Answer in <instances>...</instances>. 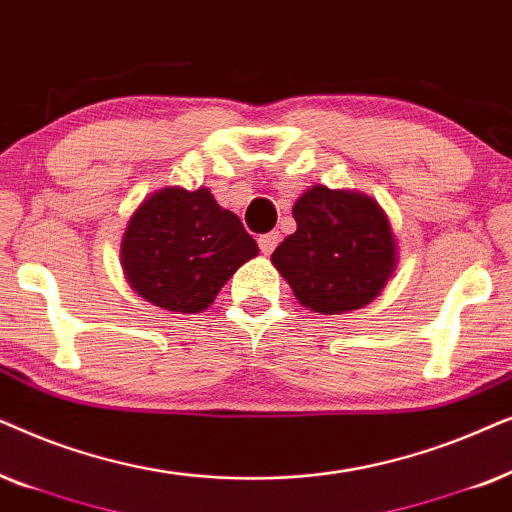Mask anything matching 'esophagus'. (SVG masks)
I'll return each mask as SVG.
<instances>
[{
    "instance_id": "34e87169",
    "label": "esophagus",
    "mask_w": 512,
    "mask_h": 512,
    "mask_svg": "<svg viewBox=\"0 0 512 512\" xmlns=\"http://www.w3.org/2000/svg\"><path fill=\"white\" fill-rule=\"evenodd\" d=\"M278 241H281V234H278V231H269V234L260 236V250L264 252V255H271L278 245Z\"/></svg>"
}]
</instances>
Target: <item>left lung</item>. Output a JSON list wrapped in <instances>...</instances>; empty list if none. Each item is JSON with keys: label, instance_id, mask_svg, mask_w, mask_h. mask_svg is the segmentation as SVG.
Wrapping results in <instances>:
<instances>
[{"label": "left lung", "instance_id": "left-lung-1", "mask_svg": "<svg viewBox=\"0 0 512 512\" xmlns=\"http://www.w3.org/2000/svg\"><path fill=\"white\" fill-rule=\"evenodd\" d=\"M297 231L271 255L295 297L316 313L370 304L395 269V238L370 196L313 187L292 208Z\"/></svg>", "mask_w": 512, "mask_h": 512}]
</instances>
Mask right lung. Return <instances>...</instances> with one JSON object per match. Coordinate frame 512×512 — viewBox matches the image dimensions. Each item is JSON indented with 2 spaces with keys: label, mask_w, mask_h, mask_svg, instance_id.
<instances>
[{
  "label": "right lung",
  "mask_w": 512,
  "mask_h": 512,
  "mask_svg": "<svg viewBox=\"0 0 512 512\" xmlns=\"http://www.w3.org/2000/svg\"><path fill=\"white\" fill-rule=\"evenodd\" d=\"M260 252L208 189H161L135 210L121 241L131 288L166 311L208 309L234 271Z\"/></svg>",
  "instance_id": "add662e5"
}]
</instances>
